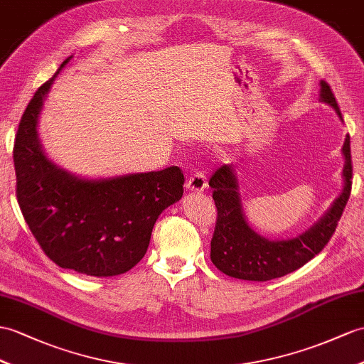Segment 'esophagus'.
Here are the masks:
<instances>
[{"label": "esophagus", "mask_w": 364, "mask_h": 364, "mask_svg": "<svg viewBox=\"0 0 364 364\" xmlns=\"http://www.w3.org/2000/svg\"><path fill=\"white\" fill-rule=\"evenodd\" d=\"M207 187V176L203 171L196 170L190 177L187 182V188L191 191H203Z\"/></svg>", "instance_id": "1"}]
</instances>
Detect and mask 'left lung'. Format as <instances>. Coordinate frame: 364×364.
<instances>
[{
    "label": "left lung",
    "instance_id": "obj_1",
    "mask_svg": "<svg viewBox=\"0 0 364 364\" xmlns=\"http://www.w3.org/2000/svg\"><path fill=\"white\" fill-rule=\"evenodd\" d=\"M321 100L341 117V111L335 95L324 80H321ZM344 188L340 198L333 202L326 216L306 233L287 241H269L247 224L242 213L237 182L230 165L219 166L210 177L213 199L218 210L215 233L211 237L210 258L216 267L237 279L270 281L303 267L315 255L320 253L335 233L338 220L352 190V159L350 137L346 136L343 145Z\"/></svg>",
    "mask_w": 364,
    "mask_h": 364
}]
</instances>
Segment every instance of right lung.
Listing matches in <instances>:
<instances>
[{
    "instance_id": "obj_1",
    "label": "right lung",
    "mask_w": 364,
    "mask_h": 364,
    "mask_svg": "<svg viewBox=\"0 0 364 364\" xmlns=\"http://www.w3.org/2000/svg\"><path fill=\"white\" fill-rule=\"evenodd\" d=\"M38 87L21 115L14 145L16 199L50 261L90 277H115L144 258L159 215L183 194L179 166L114 179H77L44 156L38 114L50 85Z\"/></svg>"
}]
</instances>
